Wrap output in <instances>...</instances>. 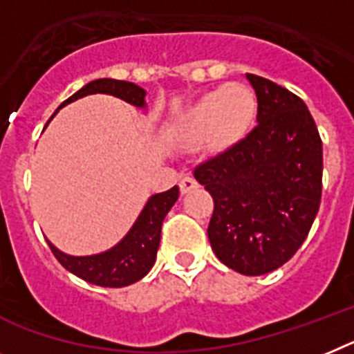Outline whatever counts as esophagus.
<instances>
[{
  "mask_svg": "<svg viewBox=\"0 0 354 354\" xmlns=\"http://www.w3.org/2000/svg\"><path fill=\"white\" fill-rule=\"evenodd\" d=\"M198 187V182H196L194 178L191 176H185L180 180V191H182V194H187V192H191L192 189H196Z\"/></svg>",
  "mask_w": 354,
  "mask_h": 354,
  "instance_id": "esophagus-1",
  "label": "esophagus"
}]
</instances>
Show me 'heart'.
<instances>
[{"label": "heart", "mask_w": 354, "mask_h": 354, "mask_svg": "<svg viewBox=\"0 0 354 354\" xmlns=\"http://www.w3.org/2000/svg\"><path fill=\"white\" fill-rule=\"evenodd\" d=\"M257 100L241 84L221 86L205 93L178 120V135L187 142H198L205 136L214 145H227L237 140L250 127Z\"/></svg>", "instance_id": "obj_1"}]
</instances>
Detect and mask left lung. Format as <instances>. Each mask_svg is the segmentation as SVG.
<instances>
[{
    "mask_svg": "<svg viewBox=\"0 0 354 354\" xmlns=\"http://www.w3.org/2000/svg\"><path fill=\"white\" fill-rule=\"evenodd\" d=\"M257 97V126L194 169L210 192L214 254L243 275H264L293 257L322 196V140L304 100L246 73Z\"/></svg>",
    "mask_w": 354,
    "mask_h": 354,
    "instance_id": "1",
    "label": "left lung"
}]
</instances>
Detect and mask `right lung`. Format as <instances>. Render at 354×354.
Listing matches in <instances>:
<instances>
[{
	"label": "right lung",
	"mask_w": 354,
	"mask_h": 354,
	"mask_svg": "<svg viewBox=\"0 0 354 354\" xmlns=\"http://www.w3.org/2000/svg\"><path fill=\"white\" fill-rule=\"evenodd\" d=\"M95 93L113 95L117 99L133 104L136 108H147L145 90L140 86L127 81H117V79H97V81H91L82 86L77 93L64 100L57 108V111L73 100ZM57 111L53 113L50 120L57 115ZM50 120L46 122V126L50 124ZM178 196H180L178 185L165 192L151 196L142 209L140 216L129 228V232L122 237L113 248L100 252V254L68 255L59 250L57 246H53L48 239H46V243H48L50 250L57 257L59 263L73 275L84 279L86 283L104 288L129 286V284L145 277L149 270L153 268L160 246V236H162V223L169 210L172 209V205L176 203Z\"/></svg>",
	"instance_id": "add662e5"
}]
</instances>
